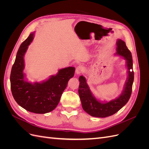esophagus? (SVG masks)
I'll list each match as a JSON object with an SVG mask.
<instances>
[{
  "label": "esophagus",
  "instance_id": "esophagus-1",
  "mask_svg": "<svg viewBox=\"0 0 149 149\" xmlns=\"http://www.w3.org/2000/svg\"><path fill=\"white\" fill-rule=\"evenodd\" d=\"M84 71V68L82 66H78L76 68V73L77 74H79L82 73Z\"/></svg>",
  "mask_w": 149,
  "mask_h": 149
}]
</instances>
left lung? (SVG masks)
Listing matches in <instances>:
<instances>
[{
    "label": "left lung",
    "instance_id": "8db88e82",
    "mask_svg": "<svg viewBox=\"0 0 149 149\" xmlns=\"http://www.w3.org/2000/svg\"><path fill=\"white\" fill-rule=\"evenodd\" d=\"M116 54L124 58L127 68L128 77L124 88L120 95L109 102H102L96 100L86 83V79L83 76L79 78V85L78 94L81 102L83 109L90 116L97 118H106L114 114L125 106L131 96L134 74L131 52L126 46L125 43L119 39L117 41Z\"/></svg>",
    "mask_w": 149,
    "mask_h": 149
}]
</instances>
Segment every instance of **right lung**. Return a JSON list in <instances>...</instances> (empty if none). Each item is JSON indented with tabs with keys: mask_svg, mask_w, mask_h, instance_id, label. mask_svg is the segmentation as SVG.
Listing matches in <instances>:
<instances>
[{
	"mask_svg": "<svg viewBox=\"0 0 149 149\" xmlns=\"http://www.w3.org/2000/svg\"><path fill=\"white\" fill-rule=\"evenodd\" d=\"M33 35L34 33L30 34L17 52L11 70L10 88L13 98L22 107L36 114H45L52 111L58 104L68 82L73 77L75 68L61 69L56 75L42 83L32 84L25 81L24 56L32 42Z\"/></svg>",
	"mask_w": 149,
	"mask_h": 149,
	"instance_id": "right-lung-1",
	"label": "right lung"
}]
</instances>
